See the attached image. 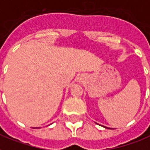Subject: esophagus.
I'll list each match as a JSON object with an SVG mask.
<instances>
[{
    "mask_svg": "<svg viewBox=\"0 0 150 150\" xmlns=\"http://www.w3.org/2000/svg\"><path fill=\"white\" fill-rule=\"evenodd\" d=\"M81 80H82V79H78V81H79V82H81Z\"/></svg>",
    "mask_w": 150,
    "mask_h": 150,
    "instance_id": "34e87169",
    "label": "esophagus"
}]
</instances>
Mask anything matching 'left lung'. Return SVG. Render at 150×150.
Masks as SVG:
<instances>
[{"label":"left lung","instance_id":"left-lung-1","mask_svg":"<svg viewBox=\"0 0 150 150\" xmlns=\"http://www.w3.org/2000/svg\"><path fill=\"white\" fill-rule=\"evenodd\" d=\"M100 126H102V125H100ZM103 127H105V128H107V129H110L109 127H105V126H102Z\"/></svg>","mask_w":150,"mask_h":150}]
</instances>
